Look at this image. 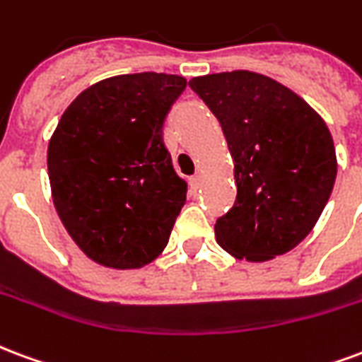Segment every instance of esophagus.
Listing matches in <instances>:
<instances>
[{
  "label": "esophagus",
  "mask_w": 362,
  "mask_h": 362,
  "mask_svg": "<svg viewBox=\"0 0 362 362\" xmlns=\"http://www.w3.org/2000/svg\"><path fill=\"white\" fill-rule=\"evenodd\" d=\"M189 183H191L192 191H197V189H199V187H200V183H202V177H200L199 173H194V175H192V177L189 179Z\"/></svg>",
  "instance_id": "esophagus-1"
}]
</instances>
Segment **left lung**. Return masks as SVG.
Returning <instances> with one entry per match:
<instances>
[{
	"mask_svg": "<svg viewBox=\"0 0 362 362\" xmlns=\"http://www.w3.org/2000/svg\"><path fill=\"white\" fill-rule=\"evenodd\" d=\"M189 86L233 158L237 199L216 221V241L249 262L286 255L313 231L336 183L329 129L303 98L252 71L194 76Z\"/></svg>",
	"mask_w": 362,
	"mask_h": 362,
	"instance_id": "1",
	"label": "left lung"
}]
</instances>
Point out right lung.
I'll return each mask as SVG.
<instances>
[{"mask_svg":"<svg viewBox=\"0 0 362 362\" xmlns=\"http://www.w3.org/2000/svg\"><path fill=\"white\" fill-rule=\"evenodd\" d=\"M187 81L165 73L92 84L63 112L47 144L52 199L86 257L115 270L142 268L165 249L187 200L162 139Z\"/></svg>","mask_w":362,"mask_h":362,"instance_id":"right-lung-1","label":"right lung"}]
</instances>
